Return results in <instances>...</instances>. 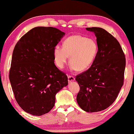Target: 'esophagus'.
Masks as SVG:
<instances>
[{"instance_id": "34e87169", "label": "esophagus", "mask_w": 134, "mask_h": 134, "mask_svg": "<svg viewBox=\"0 0 134 134\" xmlns=\"http://www.w3.org/2000/svg\"><path fill=\"white\" fill-rule=\"evenodd\" d=\"M68 82L70 83L71 82H72V81H75V77H74V76H68Z\"/></svg>"}]
</instances>
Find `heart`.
Segmentation results:
<instances>
[{
  "label": "heart",
  "instance_id": "1",
  "mask_svg": "<svg viewBox=\"0 0 134 134\" xmlns=\"http://www.w3.org/2000/svg\"><path fill=\"white\" fill-rule=\"evenodd\" d=\"M98 52L96 41L91 38L73 35L63 42V47L56 46L53 48V58L59 68L62 69L69 58L72 69L83 71L90 66Z\"/></svg>",
  "mask_w": 134,
  "mask_h": 134
}]
</instances>
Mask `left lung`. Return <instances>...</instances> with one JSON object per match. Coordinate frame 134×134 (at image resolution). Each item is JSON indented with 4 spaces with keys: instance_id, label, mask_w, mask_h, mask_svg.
I'll return each instance as SVG.
<instances>
[{
    "instance_id": "8db88e82",
    "label": "left lung",
    "mask_w": 134,
    "mask_h": 134,
    "mask_svg": "<svg viewBox=\"0 0 134 134\" xmlns=\"http://www.w3.org/2000/svg\"><path fill=\"white\" fill-rule=\"evenodd\" d=\"M97 37L98 52L88 70L76 76L80 87L77 104L88 113L108 108L123 86L126 58L119 42L101 27H87Z\"/></svg>"
}]
</instances>
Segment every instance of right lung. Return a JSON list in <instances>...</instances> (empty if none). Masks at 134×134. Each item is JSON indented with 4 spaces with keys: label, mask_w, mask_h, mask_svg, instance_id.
<instances>
[{
    "label": "right lung",
    "mask_w": 134,
    "mask_h": 134,
    "mask_svg": "<svg viewBox=\"0 0 134 134\" xmlns=\"http://www.w3.org/2000/svg\"><path fill=\"white\" fill-rule=\"evenodd\" d=\"M65 33L53 27H36L14 48L9 79L15 98L27 113L42 116L54 107L55 95L68 77L54 64L53 48Z\"/></svg>",
    "instance_id": "right-lung-1"
}]
</instances>
